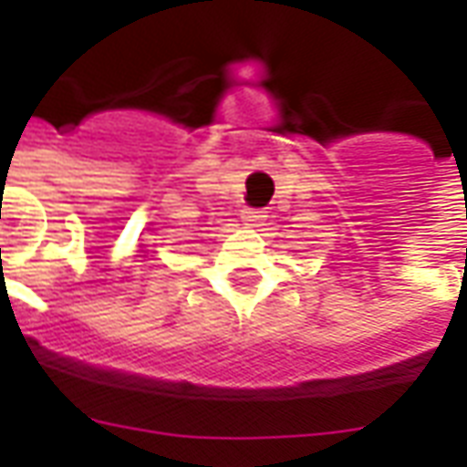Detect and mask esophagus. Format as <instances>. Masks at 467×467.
Wrapping results in <instances>:
<instances>
[{"label":"esophagus","mask_w":467,"mask_h":467,"mask_svg":"<svg viewBox=\"0 0 467 467\" xmlns=\"http://www.w3.org/2000/svg\"><path fill=\"white\" fill-rule=\"evenodd\" d=\"M265 217H267V214H265L263 210H253V207H247V210L243 213V223L250 224V227H260V224L265 223Z\"/></svg>","instance_id":"esophagus-1"}]
</instances>
